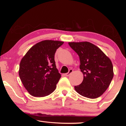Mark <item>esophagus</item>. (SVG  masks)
<instances>
[{
  "label": "esophagus",
  "mask_w": 126,
  "mask_h": 126,
  "mask_svg": "<svg viewBox=\"0 0 126 126\" xmlns=\"http://www.w3.org/2000/svg\"><path fill=\"white\" fill-rule=\"evenodd\" d=\"M73 69H69V72H68V73H65V76H69L70 74H71L72 72H73Z\"/></svg>",
  "instance_id": "obj_1"
}]
</instances>
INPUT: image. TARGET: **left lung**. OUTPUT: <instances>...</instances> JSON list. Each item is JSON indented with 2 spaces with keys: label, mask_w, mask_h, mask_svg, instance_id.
<instances>
[{
  "label": "left lung",
  "mask_w": 126,
  "mask_h": 126,
  "mask_svg": "<svg viewBox=\"0 0 126 126\" xmlns=\"http://www.w3.org/2000/svg\"><path fill=\"white\" fill-rule=\"evenodd\" d=\"M79 57L80 71L83 74L81 84L74 86L82 96L94 99L103 94L113 77V64L99 48L88 42H69Z\"/></svg>",
  "instance_id": "1"
}]
</instances>
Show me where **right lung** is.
<instances>
[{"label":"right lung","mask_w":126,"mask_h":126,"mask_svg":"<svg viewBox=\"0 0 126 126\" xmlns=\"http://www.w3.org/2000/svg\"><path fill=\"white\" fill-rule=\"evenodd\" d=\"M63 43L59 40H42L30 48L21 59L19 76L31 95L46 97L56 88L61 75L55 65L54 54Z\"/></svg>","instance_id":"1"}]
</instances>
